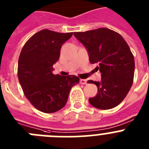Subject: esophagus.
<instances>
[{"label": "esophagus", "mask_w": 149, "mask_h": 149, "mask_svg": "<svg viewBox=\"0 0 149 149\" xmlns=\"http://www.w3.org/2000/svg\"><path fill=\"white\" fill-rule=\"evenodd\" d=\"M86 83H87V81L86 79H81L80 80V84H86Z\"/></svg>", "instance_id": "esophagus-1"}]
</instances>
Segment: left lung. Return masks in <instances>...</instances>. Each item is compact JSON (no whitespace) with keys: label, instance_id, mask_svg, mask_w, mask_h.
<instances>
[{"label":"left lung","instance_id":"obj_1","mask_svg":"<svg viewBox=\"0 0 149 149\" xmlns=\"http://www.w3.org/2000/svg\"><path fill=\"white\" fill-rule=\"evenodd\" d=\"M74 36L85 46L89 62L98 63L96 68L101 72V81H88L98 87L89 103L101 110L113 108L125 98L134 81L135 63L128 45L120 34L105 27Z\"/></svg>","mask_w":149,"mask_h":149}]
</instances>
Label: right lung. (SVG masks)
Returning a JSON list of instances; mask_svg holds the SVG:
<instances>
[{"label": "right lung", "mask_w": 149, "mask_h": 149, "mask_svg": "<svg viewBox=\"0 0 149 149\" xmlns=\"http://www.w3.org/2000/svg\"><path fill=\"white\" fill-rule=\"evenodd\" d=\"M73 33L44 30L34 34L22 48L18 77L26 98L37 110L51 113L65 106L72 86L80 81L75 75L54 74V64L61 47Z\"/></svg>", "instance_id": "1"}]
</instances>
